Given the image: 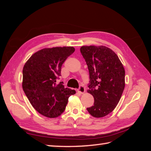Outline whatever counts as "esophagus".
Instances as JSON below:
<instances>
[{"label": "esophagus", "instance_id": "34e87169", "mask_svg": "<svg viewBox=\"0 0 151 151\" xmlns=\"http://www.w3.org/2000/svg\"><path fill=\"white\" fill-rule=\"evenodd\" d=\"M85 87L84 86H80V87L78 88V93H80L81 94H84L85 93Z\"/></svg>", "mask_w": 151, "mask_h": 151}]
</instances>
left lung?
I'll return each instance as SVG.
<instances>
[{
    "label": "left lung",
    "instance_id": "1",
    "mask_svg": "<svg viewBox=\"0 0 151 151\" xmlns=\"http://www.w3.org/2000/svg\"><path fill=\"white\" fill-rule=\"evenodd\" d=\"M80 50L90 76L87 92L94 100L87 111L101 118L111 113L121 98L125 86L124 66L116 53L105 46H83Z\"/></svg>",
    "mask_w": 151,
    "mask_h": 151
}]
</instances>
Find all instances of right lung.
<instances>
[{"label": "right lung", "instance_id": "add662e5", "mask_svg": "<svg viewBox=\"0 0 151 151\" xmlns=\"http://www.w3.org/2000/svg\"><path fill=\"white\" fill-rule=\"evenodd\" d=\"M73 47L45 48L34 53L24 64L22 86L34 109L42 115L57 118L65 111L68 98L76 91L57 83L61 66L75 52Z\"/></svg>", "mask_w": 151, "mask_h": 151}]
</instances>
